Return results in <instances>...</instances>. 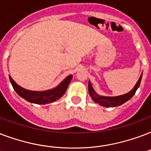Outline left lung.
Returning <instances> with one entry per match:
<instances>
[{
    "mask_svg": "<svg viewBox=\"0 0 151 151\" xmlns=\"http://www.w3.org/2000/svg\"><path fill=\"white\" fill-rule=\"evenodd\" d=\"M142 76H143V73H142L141 76L139 78L138 81L136 84V85L134 86L133 88L130 92L126 93V94L122 95V96L114 97H106L99 96L96 92H95L94 88H92V85L91 82H90V81H88V92H89L90 96L92 97V100L94 101L95 103H99V105L103 106L104 107H114V106H117L122 105V104L124 103L128 100H129L135 95L136 90L138 89V88L139 87L141 80H142Z\"/></svg>",
    "mask_w": 151,
    "mask_h": 151,
    "instance_id": "1",
    "label": "left lung"
}]
</instances>
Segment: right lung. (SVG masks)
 <instances>
[{
  "instance_id": "obj_1",
  "label": "right lung",
  "mask_w": 151,
  "mask_h": 151,
  "mask_svg": "<svg viewBox=\"0 0 151 151\" xmlns=\"http://www.w3.org/2000/svg\"><path fill=\"white\" fill-rule=\"evenodd\" d=\"M72 78H73L72 75H69L68 77H66L55 88L43 91V92H37V91H30V90L25 89L23 88L20 87L19 85H17L12 78H11V76H9L11 84L16 93L29 103H36V104H47V103H52L59 99L66 92V88L71 81Z\"/></svg>"
}]
</instances>
